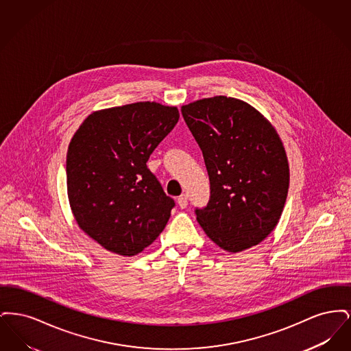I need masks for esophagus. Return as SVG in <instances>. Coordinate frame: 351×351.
<instances>
[{
	"instance_id": "esophagus-1",
	"label": "esophagus",
	"mask_w": 351,
	"mask_h": 351,
	"mask_svg": "<svg viewBox=\"0 0 351 351\" xmlns=\"http://www.w3.org/2000/svg\"><path fill=\"white\" fill-rule=\"evenodd\" d=\"M178 204H179V206L184 209V208H186V205H188V196L186 195H182L179 199H178Z\"/></svg>"
}]
</instances>
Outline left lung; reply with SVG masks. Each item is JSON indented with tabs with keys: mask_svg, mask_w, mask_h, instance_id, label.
<instances>
[{
	"mask_svg": "<svg viewBox=\"0 0 351 351\" xmlns=\"http://www.w3.org/2000/svg\"><path fill=\"white\" fill-rule=\"evenodd\" d=\"M182 114L210 183L206 206L195 209L201 228L229 252L261 243L279 222L289 185L276 130L247 102L226 96L184 105Z\"/></svg>",
	"mask_w": 351,
	"mask_h": 351,
	"instance_id": "obj_1",
	"label": "left lung"
}]
</instances>
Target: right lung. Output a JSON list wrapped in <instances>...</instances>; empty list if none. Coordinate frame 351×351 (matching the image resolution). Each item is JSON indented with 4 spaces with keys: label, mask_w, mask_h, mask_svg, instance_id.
Listing matches in <instances>:
<instances>
[{
    "label": "right lung",
    "mask_w": 351,
    "mask_h": 351,
    "mask_svg": "<svg viewBox=\"0 0 351 351\" xmlns=\"http://www.w3.org/2000/svg\"><path fill=\"white\" fill-rule=\"evenodd\" d=\"M179 117L175 106L135 102L92 113L71 139V209L106 250L133 256L166 228L175 201L146 163Z\"/></svg>",
    "instance_id": "1"
}]
</instances>
